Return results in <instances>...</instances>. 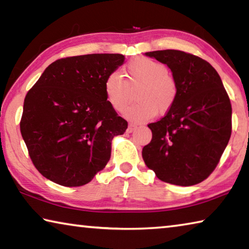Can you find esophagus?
<instances>
[{
  "label": "esophagus",
  "instance_id": "1",
  "mask_svg": "<svg viewBox=\"0 0 249 249\" xmlns=\"http://www.w3.org/2000/svg\"><path fill=\"white\" fill-rule=\"evenodd\" d=\"M136 127H137L136 125L133 124V123H130V124H128V127H127V130H126V132H127V133H132L133 130H134L135 128H136Z\"/></svg>",
  "mask_w": 249,
  "mask_h": 249
}]
</instances>
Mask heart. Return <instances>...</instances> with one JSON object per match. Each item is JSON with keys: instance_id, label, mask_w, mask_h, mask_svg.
<instances>
[{"instance_id": "b5f03b06", "label": "heart", "mask_w": 249, "mask_h": 249, "mask_svg": "<svg viewBox=\"0 0 249 249\" xmlns=\"http://www.w3.org/2000/svg\"><path fill=\"white\" fill-rule=\"evenodd\" d=\"M125 72L127 81L117 72H111L104 81L105 98L115 111H124L130 99L129 87L137 86H140L135 93L137 102L125 111V115L130 120H149L157 112L165 114L175 104L178 87L162 62L138 57L128 62Z\"/></svg>"}]
</instances>
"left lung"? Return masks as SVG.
I'll use <instances>...</instances> for the list:
<instances>
[{
	"mask_svg": "<svg viewBox=\"0 0 249 249\" xmlns=\"http://www.w3.org/2000/svg\"><path fill=\"white\" fill-rule=\"evenodd\" d=\"M167 65L178 95L166 115L148 124L153 138L142 159L163 182L193 185L220 162L231 134V105L216 70L208 61L181 50L146 53Z\"/></svg>",
	"mask_w": 249,
	"mask_h": 249,
	"instance_id": "left-lung-1",
	"label": "left lung"
}]
</instances>
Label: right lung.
<instances>
[{"label":"right lung","instance_id":"add662e5","mask_svg":"<svg viewBox=\"0 0 249 249\" xmlns=\"http://www.w3.org/2000/svg\"><path fill=\"white\" fill-rule=\"evenodd\" d=\"M124 62L121 53L61 58L27 92L19 127L34 166L64 187H81L103 170L113 137L127 122L108 104L104 81Z\"/></svg>","mask_w":249,"mask_h":249}]
</instances>
